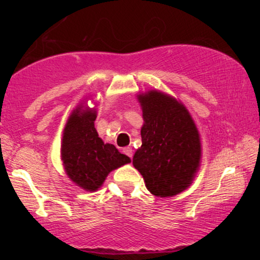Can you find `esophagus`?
I'll return each mask as SVG.
<instances>
[{
    "label": "esophagus",
    "mask_w": 260,
    "mask_h": 260,
    "mask_svg": "<svg viewBox=\"0 0 260 260\" xmlns=\"http://www.w3.org/2000/svg\"><path fill=\"white\" fill-rule=\"evenodd\" d=\"M123 151H124V154H125L126 156H129L130 158L133 157V149H131V148H129V147H127V148H124V149H123Z\"/></svg>",
    "instance_id": "obj_1"
}]
</instances>
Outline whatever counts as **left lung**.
<instances>
[{
	"mask_svg": "<svg viewBox=\"0 0 260 260\" xmlns=\"http://www.w3.org/2000/svg\"><path fill=\"white\" fill-rule=\"evenodd\" d=\"M143 116L142 145L133 165L152 195L169 198L193 183L201 163V138L180 99L159 90L137 94Z\"/></svg>",
	"mask_w": 260,
	"mask_h": 260,
	"instance_id": "left-lung-1",
	"label": "left lung"
}]
</instances>
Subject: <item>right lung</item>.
<instances>
[{"label":"right lung","mask_w":260,"mask_h":260,"mask_svg":"<svg viewBox=\"0 0 260 260\" xmlns=\"http://www.w3.org/2000/svg\"><path fill=\"white\" fill-rule=\"evenodd\" d=\"M86 99L77 105L67 119L60 157L67 176L76 186L95 191L112 170L127 165L131 159L99 137L94 127L98 110L95 106L88 108Z\"/></svg>","instance_id":"add662e5"}]
</instances>
